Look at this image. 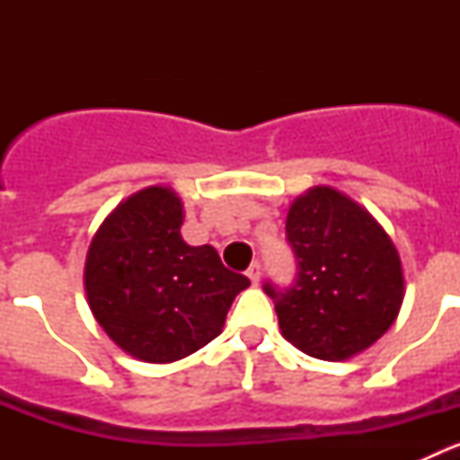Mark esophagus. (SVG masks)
I'll return each instance as SVG.
<instances>
[{"instance_id":"obj_1","label":"esophagus","mask_w":460,"mask_h":460,"mask_svg":"<svg viewBox=\"0 0 460 460\" xmlns=\"http://www.w3.org/2000/svg\"><path fill=\"white\" fill-rule=\"evenodd\" d=\"M246 276H249L253 286H258L260 276H262V270H260V262H251V267H249V270H246Z\"/></svg>"}]
</instances>
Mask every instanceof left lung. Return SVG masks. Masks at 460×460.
<instances>
[{
  "instance_id": "1",
  "label": "left lung",
  "mask_w": 460,
  "mask_h": 460,
  "mask_svg": "<svg viewBox=\"0 0 460 460\" xmlns=\"http://www.w3.org/2000/svg\"><path fill=\"white\" fill-rule=\"evenodd\" d=\"M296 279L274 299L283 339L315 359L359 355L394 324L405 295L401 258L380 223L332 186H313L288 209Z\"/></svg>"
}]
</instances>
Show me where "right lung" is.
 I'll use <instances>...</instances> for the list:
<instances>
[{
  "label": "right lung",
  "instance_id": "add662e5",
  "mask_svg": "<svg viewBox=\"0 0 460 460\" xmlns=\"http://www.w3.org/2000/svg\"><path fill=\"white\" fill-rule=\"evenodd\" d=\"M184 205L168 186H149L110 211L84 262L96 323L131 357L170 364L221 334L234 296L251 286L217 249L181 239Z\"/></svg>",
  "mask_w": 460,
  "mask_h": 460
}]
</instances>
